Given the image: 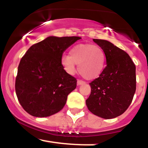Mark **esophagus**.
<instances>
[{
    "label": "esophagus",
    "mask_w": 148,
    "mask_h": 148,
    "mask_svg": "<svg viewBox=\"0 0 148 148\" xmlns=\"http://www.w3.org/2000/svg\"><path fill=\"white\" fill-rule=\"evenodd\" d=\"M85 82L83 81V80H77V85H83V84H85Z\"/></svg>",
    "instance_id": "obj_1"
}]
</instances>
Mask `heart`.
<instances>
[{"mask_svg":"<svg viewBox=\"0 0 148 148\" xmlns=\"http://www.w3.org/2000/svg\"><path fill=\"white\" fill-rule=\"evenodd\" d=\"M64 69L70 74L76 71L78 65L80 73L86 79L97 77L103 71L106 63V54L100 47L92 44H78L73 47L69 55L61 58Z\"/></svg>","mask_w":148,"mask_h":148,"instance_id":"heart-1","label":"heart"}]
</instances>
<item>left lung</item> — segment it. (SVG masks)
I'll use <instances>...</instances> for the list:
<instances>
[{"mask_svg":"<svg viewBox=\"0 0 148 148\" xmlns=\"http://www.w3.org/2000/svg\"><path fill=\"white\" fill-rule=\"evenodd\" d=\"M103 50L106 68L90 83L91 92L86 100L88 110L105 119L122 115L129 107L136 90L135 65L129 55L108 40L93 39Z\"/></svg>","mask_w":148,"mask_h":148,"instance_id":"left-lung-1","label":"left lung"}]
</instances>
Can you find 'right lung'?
I'll list each match as a JSON object with an SVG mask.
<instances>
[{"instance_id": "right-lung-1", "label": "right lung", "mask_w": 148, "mask_h": 148, "mask_svg": "<svg viewBox=\"0 0 148 148\" xmlns=\"http://www.w3.org/2000/svg\"><path fill=\"white\" fill-rule=\"evenodd\" d=\"M81 38L50 36L32 45L21 58L16 79L18 101L30 115L51 116L63 109L77 80L64 70L63 52Z\"/></svg>"}]
</instances>
